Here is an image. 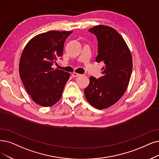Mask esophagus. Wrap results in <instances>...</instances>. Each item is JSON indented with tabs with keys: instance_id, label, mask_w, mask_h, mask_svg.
<instances>
[{
	"instance_id": "esophagus-1",
	"label": "esophagus",
	"mask_w": 159,
	"mask_h": 159,
	"mask_svg": "<svg viewBox=\"0 0 159 159\" xmlns=\"http://www.w3.org/2000/svg\"><path fill=\"white\" fill-rule=\"evenodd\" d=\"M72 77H79V76H80L81 75V74H78V73H75V72H73L72 73Z\"/></svg>"
}]
</instances>
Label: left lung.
<instances>
[{"mask_svg":"<svg viewBox=\"0 0 159 159\" xmlns=\"http://www.w3.org/2000/svg\"><path fill=\"white\" fill-rule=\"evenodd\" d=\"M89 31L97 38L96 61L103 62L104 66L100 78L90 77L85 96L91 106L102 110L116 104L125 93L132 70V58L123 37L112 27L97 25Z\"/></svg>","mask_w":159,"mask_h":159,"instance_id":"1","label":"left lung"}]
</instances>
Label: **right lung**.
<instances>
[{"label":"right lung","mask_w":159,"mask_h":159,"mask_svg":"<svg viewBox=\"0 0 159 159\" xmlns=\"http://www.w3.org/2000/svg\"><path fill=\"white\" fill-rule=\"evenodd\" d=\"M72 31L52 30L38 34L25 47L19 71L25 89L34 102L54 105L62 97L70 74L52 66L61 59L64 43Z\"/></svg>","instance_id":"1"}]
</instances>
